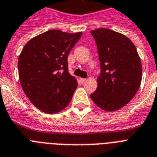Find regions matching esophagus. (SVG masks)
Listing matches in <instances>:
<instances>
[{
    "label": "esophagus",
    "instance_id": "34e87169",
    "mask_svg": "<svg viewBox=\"0 0 157 157\" xmlns=\"http://www.w3.org/2000/svg\"><path fill=\"white\" fill-rule=\"evenodd\" d=\"M86 81V79H84V78H80V82L81 83V84H83L84 82H85Z\"/></svg>",
    "mask_w": 157,
    "mask_h": 157
}]
</instances>
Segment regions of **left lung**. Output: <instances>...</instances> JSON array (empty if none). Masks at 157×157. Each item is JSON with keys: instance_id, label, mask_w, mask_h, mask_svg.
I'll use <instances>...</instances> for the list:
<instances>
[{"instance_id": "1", "label": "left lung", "mask_w": 157, "mask_h": 157, "mask_svg": "<svg viewBox=\"0 0 157 157\" xmlns=\"http://www.w3.org/2000/svg\"><path fill=\"white\" fill-rule=\"evenodd\" d=\"M98 47L101 75L90 98L105 111H115L130 102L140 86L142 64L136 46L127 36L100 28L90 31Z\"/></svg>"}]
</instances>
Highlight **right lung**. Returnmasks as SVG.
Here are the masks:
<instances>
[{
    "instance_id": "right-lung-1",
    "label": "right lung",
    "mask_w": 157,
    "mask_h": 157,
    "mask_svg": "<svg viewBox=\"0 0 157 157\" xmlns=\"http://www.w3.org/2000/svg\"><path fill=\"white\" fill-rule=\"evenodd\" d=\"M75 34L50 30L28 42L18 57L19 81L33 105L47 114L66 108L77 87L69 74L67 56L81 39Z\"/></svg>"
}]
</instances>
